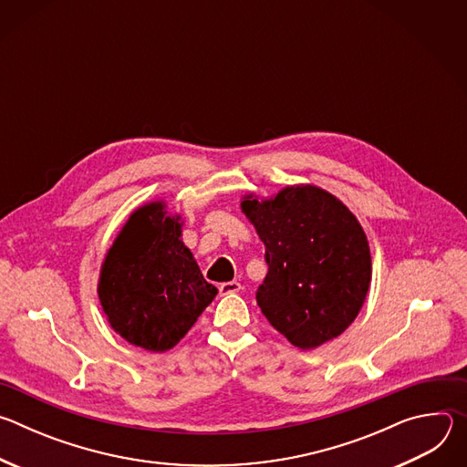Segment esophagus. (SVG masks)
Wrapping results in <instances>:
<instances>
[{
	"mask_svg": "<svg viewBox=\"0 0 467 467\" xmlns=\"http://www.w3.org/2000/svg\"><path fill=\"white\" fill-rule=\"evenodd\" d=\"M240 283H236V281H229V283H222L220 285V294L222 296H231V294H236V292H240Z\"/></svg>",
	"mask_w": 467,
	"mask_h": 467,
	"instance_id": "obj_1",
	"label": "esophagus"
}]
</instances>
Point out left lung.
<instances>
[{
    "instance_id": "left-lung-1",
    "label": "left lung",
    "mask_w": 467,
    "mask_h": 467,
    "mask_svg": "<svg viewBox=\"0 0 467 467\" xmlns=\"http://www.w3.org/2000/svg\"><path fill=\"white\" fill-rule=\"evenodd\" d=\"M240 209L265 245L268 275L256 292L265 319L303 351L338 338L371 281L369 244L357 216L314 184L264 199L245 193Z\"/></svg>"
}]
</instances>
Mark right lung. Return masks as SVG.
Instances as JSON below:
<instances>
[{"instance_id": "right-lung-1", "label": "right lung", "mask_w": 467, "mask_h": 467, "mask_svg": "<svg viewBox=\"0 0 467 467\" xmlns=\"http://www.w3.org/2000/svg\"><path fill=\"white\" fill-rule=\"evenodd\" d=\"M216 294L182 242L181 216L168 214L162 199L130 213L101 262L98 297L107 321L146 351L175 348Z\"/></svg>"}]
</instances>
